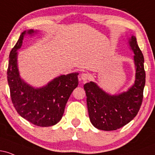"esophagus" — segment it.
I'll use <instances>...</instances> for the list:
<instances>
[{
    "instance_id": "1",
    "label": "esophagus",
    "mask_w": 155,
    "mask_h": 155,
    "mask_svg": "<svg viewBox=\"0 0 155 155\" xmlns=\"http://www.w3.org/2000/svg\"><path fill=\"white\" fill-rule=\"evenodd\" d=\"M89 77H90V76H89V74H87V73H83V74H81V80H83V81H86V80H87L89 79Z\"/></svg>"
}]
</instances>
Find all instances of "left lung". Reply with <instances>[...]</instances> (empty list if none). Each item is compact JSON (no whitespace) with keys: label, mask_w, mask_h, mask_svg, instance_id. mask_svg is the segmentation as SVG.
Instances as JSON below:
<instances>
[{"label":"left lung","mask_w":155,"mask_h":155,"mask_svg":"<svg viewBox=\"0 0 155 155\" xmlns=\"http://www.w3.org/2000/svg\"><path fill=\"white\" fill-rule=\"evenodd\" d=\"M129 45L135 54L136 79L127 91L110 95L92 81L84 85L90 122L99 130H116L123 127L133 120L141 106L146 81L144 59L133 35L130 38Z\"/></svg>","instance_id":"obj_1"}]
</instances>
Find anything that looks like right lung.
Listing matches in <instances>:
<instances>
[{
    "label": "right lung",
    "instance_id": "right-lung-1",
    "mask_svg": "<svg viewBox=\"0 0 155 155\" xmlns=\"http://www.w3.org/2000/svg\"><path fill=\"white\" fill-rule=\"evenodd\" d=\"M37 33L25 31L11 51L7 79L12 104L16 111L28 122L39 127H49L59 122L65 105L74 90L78 86V73L61 75L42 87L35 88L25 82L19 76L17 50L21 48L26 34Z\"/></svg>",
    "mask_w": 155,
    "mask_h": 155
}]
</instances>
